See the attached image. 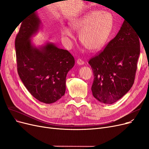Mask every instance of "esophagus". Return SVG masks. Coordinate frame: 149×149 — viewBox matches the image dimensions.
<instances>
[{"label":"esophagus","instance_id":"esophagus-1","mask_svg":"<svg viewBox=\"0 0 149 149\" xmlns=\"http://www.w3.org/2000/svg\"><path fill=\"white\" fill-rule=\"evenodd\" d=\"M76 62H77V64L79 65H84V61L81 59H78L77 61H76Z\"/></svg>","mask_w":149,"mask_h":149}]
</instances>
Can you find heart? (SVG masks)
<instances>
[{
	"label": "heart",
	"mask_w": 149,
	"mask_h": 149,
	"mask_svg": "<svg viewBox=\"0 0 149 149\" xmlns=\"http://www.w3.org/2000/svg\"><path fill=\"white\" fill-rule=\"evenodd\" d=\"M114 24V19L108 12L92 10L70 23L71 27L80 31L79 38L83 46L89 51L100 50L104 45L111 33ZM61 34L65 37H73L71 30L63 26Z\"/></svg>",
	"instance_id": "obj_1"
}]
</instances>
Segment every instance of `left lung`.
<instances>
[{
    "mask_svg": "<svg viewBox=\"0 0 149 149\" xmlns=\"http://www.w3.org/2000/svg\"><path fill=\"white\" fill-rule=\"evenodd\" d=\"M139 36L124 20L119 32L103 51L89 61L94 75L93 96L112 104L132 88L140 55Z\"/></svg>",
    "mask_w": 149,
    "mask_h": 149,
    "instance_id": "8db88e82",
    "label": "left lung"
}]
</instances>
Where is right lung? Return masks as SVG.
Here are the masks:
<instances>
[{
    "mask_svg": "<svg viewBox=\"0 0 149 149\" xmlns=\"http://www.w3.org/2000/svg\"><path fill=\"white\" fill-rule=\"evenodd\" d=\"M41 25L36 10L22 21L15 42L17 71L31 95L40 102L51 104L64 96L66 75L74 66V59L68 51L54 43L34 45L31 38Z\"/></svg>",
    "mask_w": 149,
    "mask_h": 149,
    "instance_id": "obj_1",
    "label": "right lung"
}]
</instances>
